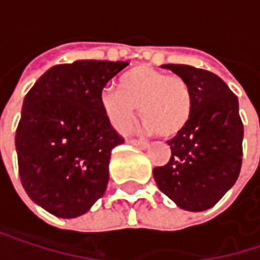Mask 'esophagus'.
<instances>
[{"mask_svg":"<svg viewBox=\"0 0 260 260\" xmlns=\"http://www.w3.org/2000/svg\"><path fill=\"white\" fill-rule=\"evenodd\" d=\"M128 143H129V144H134V146H137V147H141V149H146V147L149 146L146 141H138V140H134V138H129V140H128Z\"/></svg>","mask_w":260,"mask_h":260,"instance_id":"1","label":"esophagus"}]
</instances>
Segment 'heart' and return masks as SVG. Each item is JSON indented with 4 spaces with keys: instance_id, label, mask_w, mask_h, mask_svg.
I'll return each mask as SVG.
<instances>
[{
    "instance_id": "1",
    "label": "heart",
    "mask_w": 260,
    "mask_h": 260,
    "mask_svg": "<svg viewBox=\"0 0 260 260\" xmlns=\"http://www.w3.org/2000/svg\"><path fill=\"white\" fill-rule=\"evenodd\" d=\"M99 105L117 131L128 129L135 108H140V117L144 122L143 129L172 138L189 123L192 91L181 77L141 64L120 78L119 88L104 87L99 93Z\"/></svg>"
}]
</instances>
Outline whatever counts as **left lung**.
Here are the masks:
<instances>
[{
    "label": "left lung",
    "mask_w": 260,
    "mask_h": 260,
    "mask_svg": "<svg viewBox=\"0 0 260 260\" xmlns=\"http://www.w3.org/2000/svg\"><path fill=\"white\" fill-rule=\"evenodd\" d=\"M192 91V114L169 140L170 161L153 169L158 188L185 211L212 208L239 176L244 126L238 98L215 74L188 64H162Z\"/></svg>",
    "instance_id": "1"
}]
</instances>
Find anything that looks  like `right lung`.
I'll return each mask as SVG.
<instances>
[{
	"label": "right lung",
	"mask_w": 260,
	"mask_h": 260,
	"mask_svg": "<svg viewBox=\"0 0 260 260\" xmlns=\"http://www.w3.org/2000/svg\"><path fill=\"white\" fill-rule=\"evenodd\" d=\"M126 61L78 60L46 71L26 93L15 144L22 186L49 214L75 218L104 196L111 150L123 143L99 93Z\"/></svg>",
	"instance_id": "1"
}]
</instances>
